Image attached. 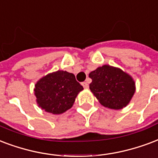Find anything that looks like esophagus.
I'll use <instances>...</instances> for the list:
<instances>
[{
	"instance_id": "obj_1",
	"label": "esophagus",
	"mask_w": 158,
	"mask_h": 158,
	"mask_svg": "<svg viewBox=\"0 0 158 158\" xmlns=\"http://www.w3.org/2000/svg\"><path fill=\"white\" fill-rule=\"evenodd\" d=\"M82 85H83V87H84V89H88V88H89V84H88L87 82H83V83H82Z\"/></svg>"
}]
</instances>
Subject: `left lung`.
<instances>
[{"instance_id": "1", "label": "left lung", "mask_w": 158, "mask_h": 158, "mask_svg": "<svg viewBox=\"0 0 158 158\" xmlns=\"http://www.w3.org/2000/svg\"><path fill=\"white\" fill-rule=\"evenodd\" d=\"M91 92L106 108L121 109L129 103L135 93V82L129 74L113 66L103 65L89 74Z\"/></svg>"}]
</instances>
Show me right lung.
Returning a JSON list of instances; mask_svg holds the SVG:
<instances>
[{
	"label": "right lung",
	"mask_w": 158,
	"mask_h": 158,
	"mask_svg": "<svg viewBox=\"0 0 158 158\" xmlns=\"http://www.w3.org/2000/svg\"><path fill=\"white\" fill-rule=\"evenodd\" d=\"M83 89L74 74L58 70L40 79L34 91L40 108L47 113L60 114L73 106L78 94Z\"/></svg>",
	"instance_id": "right-lung-1"
}]
</instances>
